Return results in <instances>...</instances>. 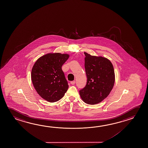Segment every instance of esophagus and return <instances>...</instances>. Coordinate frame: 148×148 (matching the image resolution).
I'll use <instances>...</instances> for the list:
<instances>
[{
    "instance_id": "esophagus-1",
    "label": "esophagus",
    "mask_w": 148,
    "mask_h": 148,
    "mask_svg": "<svg viewBox=\"0 0 148 148\" xmlns=\"http://www.w3.org/2000/svg\"><path fill=\"white\" fill-rule=\"evenodd\" d=\"M75 84V81H72L71 82V85H74Z\"/></svg>"
}]
</instances>
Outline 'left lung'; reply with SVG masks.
I'll return each instance as SVG.
<instances>
[{
  "label": "left lung",
  "mask_w": 148,
  "mask_h": 148,
  "mask_svg": "<svg viewBox=\"0 0 148 148\" xmlns=\"http://www.w3.org/2000/svg\"><path fill=\"white\" fill-rule=\"evenodd\" d=\"M84 54L87 82L85 87L79 90V94L86 103L96 104L107 97L114 87V67L107 58L85 52Z\"/></svg>",
  "instance_id": "8db88e82"
}]
</instances>
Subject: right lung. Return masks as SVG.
Listing matches in <instances>:
<instances>
[{
	"label": "right lung",
	"instance_id": "add662e5",
	"mask_svg": "<svg viewBox=\"0 0 148 148\" xmlns=\"http://www.w3.org/2000/svg\"><path fill=\"white\" fill-rule=\"evenodd\" d=\"M69 57L68 54L48 53L33 66L32 84L38 93L48 102L58 101L68 90V81L61 68Z\"/></svg>",
	"mask_w": 148,
	"mask_h": 148
}]
</instances>
